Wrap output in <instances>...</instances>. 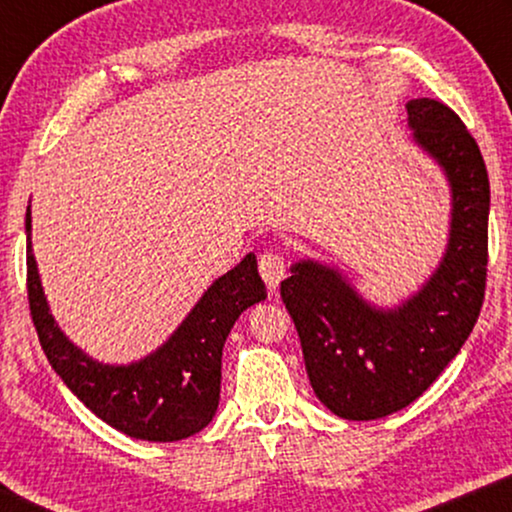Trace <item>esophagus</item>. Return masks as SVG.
Here are the masks:
<instances>
[{
	"label": "esophagus",
	"instance_id": "1",
	"mask_svg": "<svg viewBox=\"0 0 512 512\" xmlns=\"http://www.w3.org/2000/svg\"><path fill=\"white\" fill-rule=\"evenodd\" d=\"M258 270H261V277L268 284V289L275 291L286 275L284 256L277 254V251H263L261 258H258Z\"/></svg>",
	"mask_w": 512,
	"mask_h": 512
}]
</instances>
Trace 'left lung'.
Here are the masks:
<instances>
[{
	"mask_svg": "<svg viewBox=\"0 0 512 512\" xmlns=\"http://www.w3.org/2000/svg\"><path fill=\"white\" fill-rule=\"evenodd\" d=\"M408 123L452 186L450 244L436 275L389 312L366 305L338 272L312 261L293 265L282 282L314 394L356 422L422 396L459 354L485 300L489 177L480 146L447 104L429 97L408 102Z\"/></svg>",
	"mask_w": 512,
	"mask_h": 512,
	"instance_id": "8db88e82",
	"label": "left lung"
}]
</instances>
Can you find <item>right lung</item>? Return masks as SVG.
<instances>
[{
  "mask_svg": "<svg viewBox=\"0 0 512 512\" xmlns=\"http://www.w3.org/2000/svg\"><path fill=\"white\" fill-rule=\"evenodd\" d=\"M27 230V300L41 349L62 382L102 422L125 436L172 443L193 436L212 422L221 394V352L230 328L247 307L265 300L256 256L209 286L177 333L158 352L132 366H102L76 349L48 312L37 261Z\"/></svg>",
  "mask_w": 512,
  "mask_h": 512,
  "instance_id": "obj_1",
  "label": "right lung"
}]
</instances>
